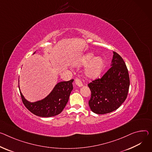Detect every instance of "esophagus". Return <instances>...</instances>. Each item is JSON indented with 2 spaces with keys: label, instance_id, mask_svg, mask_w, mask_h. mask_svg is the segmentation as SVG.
I'll use <instances>...</instances> for the list:
<instances>
[{
  "label": "esophagus",
  "instance_id": "34e87169",
  "mask_svg": "<svg viewBox=\"0 0 152 152\" xmlns=\"http://www.w3.org/2000/svg\"><path fill=\"white\" fill-rule=\"evenodd\" d=\"M75 84H76L78 87H82V86H83V84H82V81H81L79 79H78V78H76V79H75Z\"/></svg>",
  "mask_w": 152,
  "mask_h": 152
}]
</instances>
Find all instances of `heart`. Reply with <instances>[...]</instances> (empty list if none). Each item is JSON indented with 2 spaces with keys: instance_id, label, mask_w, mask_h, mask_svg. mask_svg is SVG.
I'll use <instances>...</instances> for the list:
<instances>
[{
  "instance_id": "obj_1",
  "label": "heart",
  "mask_w": 152,
  "mask_h": 152,
  "mask_svg": "<svg viewBox=\"0 0 152 152\" xmlns=\"http://www.w3.org/2000/svg\"><path fill=\"white\" fill-rule=\"evenodd\" d=\"M94 53H88L80 59L78 63L79 66H84L88 64L86 68L85 74L86 76L91 79L99 76L105 67L104 60L101 56L94 58Z\"/></svg>"
}]
</instances>
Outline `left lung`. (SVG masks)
<instances>
[{"label":"left lung","instance_id":"left-lung-1","mask_svg":"<svg viewBox=\"0 0 152 152\" xmlns=\"http://www.w3.org/2000/svg\"><path fill=\"white\" fill-rule=\"evenodd\" d=\"M88 86L91 92L88 104L93 112L103 115L118 109L126 99L130 86L127 68L120 55L113 51L111 67Z\"/></svg>","mask_w":152,"mask_h":152}]
</instances>
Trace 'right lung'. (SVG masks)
Here are the masks:
<instances>
[{"mask_svg": "<svg viewBox=\"0 0 152 152\" xmlns=\"http://www.w3.org/2000/svg\"><path fill=\"white\" fill-rule=\"evenodd\" d=\"M73 80L72 79L59 82L47 97L34 102L27 101L24 98L19 86L22 102L26 108L36 116L48 118L58 115L62 112L68 101L70 93L73 89L72 84Z\"/></svg>", "mask_w": 152, "mask_h": 152, "instance_id": "obj_1", "label": "right lung"}]
</instances>
